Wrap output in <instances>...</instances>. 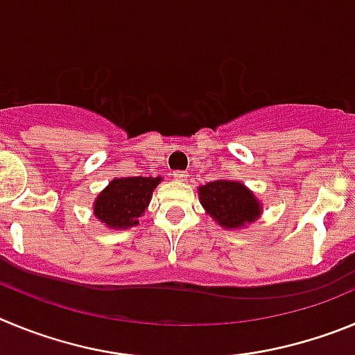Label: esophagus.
Instances as JSON below:
<instances>
[{
  "label": "esophagus",
  "instance_id": "esophagus-1",
  "mask_svg": "<svg viewBox=\"0 0 355 355\" xmlns=\"http://www.w3.org/2000/svg\"><path fill=\"white\" fill-rule=\"evenodd\" d=\"M173 177L177 178V180H182V182H184V180H187V175H185L184 171H175V173H173Z\"/></svg>",
  "mask_w": 355,
  "mask_h": 355
}]
</instances>
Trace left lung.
Wrapping results in <instances>:
<instances>
[{"label":"left lung","instance_id":"1","mask_svg":"<svg viewBox=\"0 0 355 355\" xmlns=\"http://www.w3.org/2000/svg\"><path fill=\"white\" fill-rule=\"evenodd\" d=\"M201 205L225 228H241L254 221L260 203L241 182L216 180L200 187Z\"/></svg>","mask_w":355,"mask_h":355}]
</instances>
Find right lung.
I'll return each mask as SVG.
<instances>
[{
  "mask_svg": "<svg viewBox=\"0 0 355 355\" xmlns=\"http://www.w3.org/2000/svg\"><path fill=\"white\" fill-rule=\"evenodd\" d=\"M161 178L154 177H125L114 178L95 201V216L110 228L122 230L138 225L150 196Z\"/></svg>",
  "mask_w": 355,
  "mask_h": 355,
  "instance_id": "1",
  "label": "right lung"
}]
</instances>
